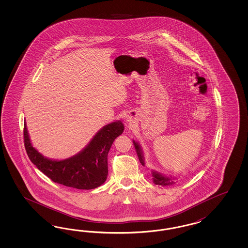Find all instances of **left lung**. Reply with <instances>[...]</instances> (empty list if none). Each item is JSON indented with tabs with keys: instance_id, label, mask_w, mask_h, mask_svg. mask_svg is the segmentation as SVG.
<instances>
[{
	"instance_id": "obj_1",
	"label": "left lung",
	"mask_w": 248,
	"mask_h": 248,
	"mask_svg": "<svg viewBox=\"0 0 248 248\" xmlns=\"http://www.w3.org/2000/svg\"><path fill=\"white\" fill-rule=\"evenodd\" d=\"M134 144H135V150H136V153H137V155H138L140 163H141L142 165H144V159H143V152H142V149H141L140 145L138 144V143H136L135 141H134ZM153 177H154V178H153L154 183H155V185H158V186H169V185L173 184V182L171 178L164 176V175L156 173V172H153Z\"/></svg>"
}]
</instances>
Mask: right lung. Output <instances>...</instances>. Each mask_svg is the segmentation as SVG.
I'll use <instances>...</instances> for the list:
<instances>
[{
    "instance_id": "right-lung-1",
    "label": "right lung",
    "mask_w": 248,
    "mask_h": 248,
    "mask_svg": "<svg viewBox=\"0 0 248 248\" xmlns=\"http://www.w3.org/2000/svg\"><path fill=\"white\" fill-rule=\"evenodd\" d=\"M123 132V123L113 122L102 128L82 152L62 161L44 157L32 147L25 124L23 138L31 163L51 180L68 187L89 190L100 186L106 180L108 153L114 139Z\"/></svg>"
}]
</instances>
